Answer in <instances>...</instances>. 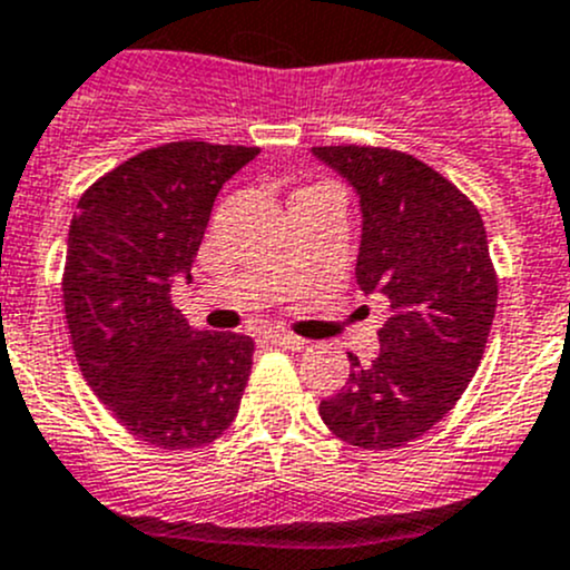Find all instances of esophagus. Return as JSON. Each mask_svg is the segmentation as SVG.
<instances>
[{"label": "esophagus", "mask_w": 570, "mask_h": 570, "mask_svg": "<svg viewBox=\"0 0 570 570\" xmlns=\"http://www.w3.org/2000/svg\"><path fill=\"white\" fill-rule=\"evenodd\" d=\"M268 343H272V346H279V348H291V352H298V348H304L307 346V341H304V337H298V335H291V332H285V330H268L266 335Z\"/></svg>", "instance_id": "1"}]
</instances>
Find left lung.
<instances>
[{
	"instance_id": "left-lung-1",
	"label": "left lung",
	"mask_w": 570,
	"mask_h": 570,
	"mask_svg": "<svg viewBox=\"0 0 570 570\" xmlns=\"http://www.w3.org/2000/svg\"><path fill=\"white\" fill-rule=\"evenodd\" d=\"M360 196L354 277L387 302L380 354L348 352L346 385L318 407L332 435L399 449L438 424L476 374L495 315L493 263L474 202L419 157L380 146H313Z\"/></svg>"
}]
</instances>
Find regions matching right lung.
Returning a JSON list of instances; mask_svg holds the SVG:
<instances>
[{
  "label": "right lung",
  "mask_w": 570,
  "mask_h": 570,
  "mask_svg": "<svg viewBox=\"0 0 570 570\" xmlns=\"http://www.w3.org/2000/svg\"><path fill=\"white\" fill-rule=\"evenodd\" d=\"M257 146L177 140L129 157L77 202L63 304L82 376L118 424L157 449H196L235 421L255 341L194 330L171 304L213 202Z\"/></svg>",
  "instance_id": "1"
}]
</instances>
